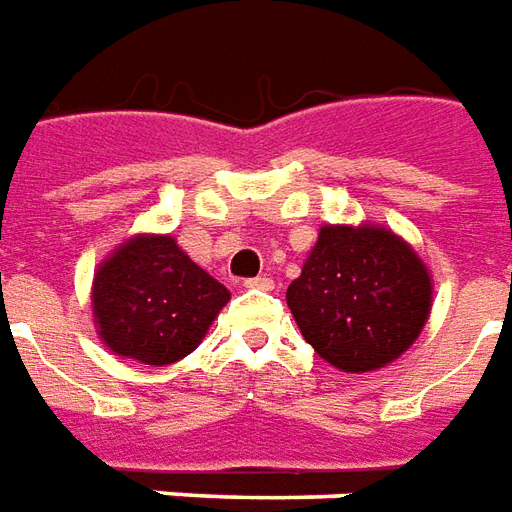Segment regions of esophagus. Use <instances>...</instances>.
Here are the masks:
<instances>
[{
	"label": "esophagus",
	"instance_id": "obj_1",
	"mask_svg": "<svg viewBox=\"0 0 512 512\" xmlns=\"http://www.w3.org/2000/svg\"><path fill=\"white\" fill-rule=\"evenodd\" d=\"M245 286H248V289H264V292H270V289H273V278H267V275H256V278H248Z\"/></svg>",
	"mask_w": 512,
	"mask_h": 512
}]
</instances>
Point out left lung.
<instances>
[{
    "label": "left lung",
    "mask_w": 512,
    "mask_h": 512,
    "mask_svg": "<svg viewBox=\"0 0 512 512\" xmlns=\"http://www.w3.org/2000/svg\"><path fill=\"white\" fill-rule=\"evenodd\" d=\"M433 286L422 259L389 228L325 226L286 289L297 328L342 372L391 364L424 328Z\"/></svg>",
    "instance_id": "1"
}]
</instances>
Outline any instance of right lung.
Masks as SVG:
<instances>
[{"label": "right lung", "mask_w": 512, "mask_h": 512, "mask_svg": "<svg viewBox=\"0 0 512 512\" xmlns=\"http://www.w3.org/2000/svg\"><path fill=\"white\" fill-rule=\"evenodd\" d=\"M226 303V286L173 237H132L93 281V314L104 344L151 366L190 355Z\"/></svg>", "instance_id": "obj_1"}]
</instances>
